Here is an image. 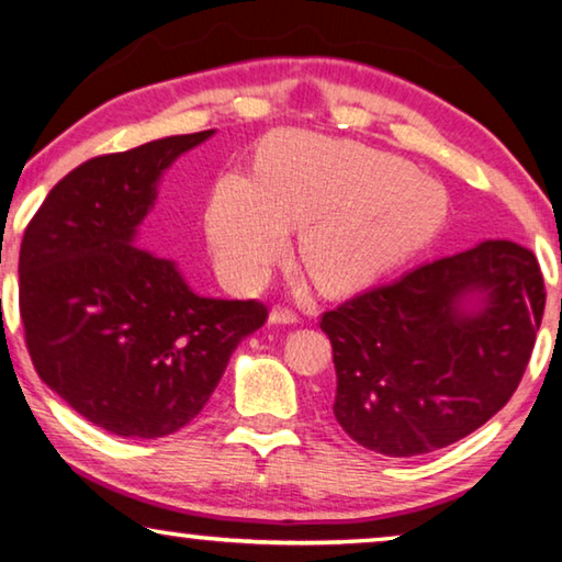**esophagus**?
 Returning a JSON list of instances; mask_svg holds the SVG:
<instances>
[{
	"label": "esophagus",
	"instance_id": "esophagus-1",
	"mask_svg": "<svg viewBox=\"0 0 562 562\" xmlns=\"http://www.w3.org/2000/svg\"><path fill=\"white\" fill-rule=\"evenodd\" d=\"M270 325H297V315L288 307H274L270 312Z\"/></svg>",
	"mask_w": 562,
	"mask_h": 562
}]
</instances>
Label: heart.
Masks as SVG:
<instances>
[{
  "instance_id": "1",
  "label": "heart",
  "mask_w": 562,
  "mask_h": 562,
  "mask_svg": "<svg viewBox=\"0 0 562 562\" xmlns=\"http://www.w3.org/2000/svg\"><path fill=\"white\" fill-rule=\"evenodd\" d=\"M449 213L436 180L384 150L315 133H278L252 178L223 173L207 195L205 233L237 288L268 278L297 225V258L319 290L349 292L382 278L431 240Z\"/></svg>"
}]
</instances>
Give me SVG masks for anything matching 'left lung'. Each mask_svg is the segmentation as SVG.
Here are the masks:
<instances>
[{
	"label": "left lung",
	"instance_id": "1",
	"mask_svg": "<svg viewBox=\"0 0 562 562\" xmlns=\"http://www.w3.org/2000/svg\"><path fill=\"white\" fill-rule=\"evenodd\" d=\"M543 310L536 255L483 240L325 312L337 424L392 459L456 443L508 404Z\"/></svg>",
	"mask_w": 562,
	"mask_h": 562
}]
</instances>
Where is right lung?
<instances>
[{"label": "right lung", "instance_id": "right-lung-1", "mask_svg": "<svg viewBox=\"0 0 562 562\" xmlns=\"http://www.w3.org/2000/svg\"><path fill=\"white\" fill-rule=\"evenodd\" d=\"M213 133L87 160L24 231L19 312L36 374L109 434L158 439L183 429L235 347L268 319L255 300L203 297L176 260L136 245L160 178Z\"/></svg>", "mask_w": 562, "mask_h": 562}]
</instances>
